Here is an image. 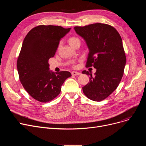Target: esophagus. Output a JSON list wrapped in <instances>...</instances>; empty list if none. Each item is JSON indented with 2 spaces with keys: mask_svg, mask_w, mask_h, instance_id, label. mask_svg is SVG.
I'll use <instances>...</instances> for the list:
<instances>
[{
  "mask_svg": "<svg viewBox=\"0 0 146 146\" xmlns=\"http://www.w3.org/2000/svg\"><path fill=\"white\" fill-rule=\"evenodd\" d=\"M72 74L73 76H78V75L80 74V73L78 72H72Z\"/></svg>",
  "mask_w": 146,
  "mask_h": 146,
  "instance_id": "esophagus-1",
  "label": "esophagus"
}]
</instances>
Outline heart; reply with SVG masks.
Instances as JSON below:
<instances>
[{"instance_id": "heart-1", "label": "heart", "mask_w": 146, "mask_h": 146, "mask_svg": "<svg viewBox=\"0 0 146 146\" xmlns=\"http://www.w3.org/2000/svg\"><path fill=\"white\" fill-rule=\"evenodd\" d=\"M79 41V40L76 37H71V38H69V40H68L69 44H70V45H72V44H73L74 42H75L76 41Z\"/></svg>"}]
</instances>
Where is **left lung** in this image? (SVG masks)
Returning a JSON list of instances; mask_svg holds the SVG:
<instances>
[{
	"mask_svg": "<svg viewBox=\"0 0 146 146\" xmlns=\"http://www.w3.org/2000/svg\"><path fill=\"white\" fill-rule=\"evenodd\" d=\"M75 31L85 40L89 49L86 67L94 66V74L89 82L82 88L88 98L101 101L115 90L123 76L126 57L121 37L113 27L101 23L85 27H75Z\"/></svg>",
	"mask_w": 146,
	"mask_h": 146,
	"instance_id": "obj_1",
	"label": "left lung"
}]
</instances>
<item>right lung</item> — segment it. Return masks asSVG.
Returning <instances> with one entry per match:
<instances>
[{
  "mask_svg": "<svg viewBox=\"0 0 146 146\" xmlns=\"http://www.w3.org/2000/svg\"><path fill=\"white\" fill-rule=\"evenodd\" d=\"M71 29L60 26L40 25L32 29L23 41L17 61L19 80L27 92L41 102L57 96L71 73L50 70L48 60L54 57L60 41Z\"/></svg>",
  "mask_w": 146,
  "mask_h": 146,
  "instance_id": "right-lung-1",
  "label": "right lung"
}]
</instances>
